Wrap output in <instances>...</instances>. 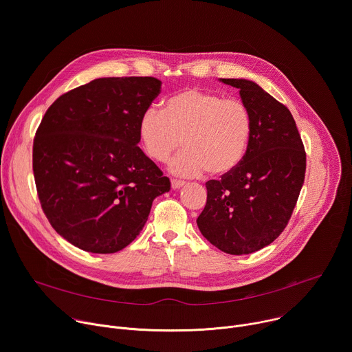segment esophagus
I'll return each instance as SVG.
<instances>
[{"label":"esophagus","instance_id":"34e87169","mask_svg":"<svg viewBox=\"0 0 352 352\" xmlns=\"http://www.w3.org/2000/svg\"><path fill=\"white\" fill-rule=\"evenodd\" d=\"M182 186H185V182H184V181H178V179H173V181H171V188H173L174 190H178V189H181Z\"/></svg>","mask_w":352,"mask_h":352}]
</instances>
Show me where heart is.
Returning <instances> with one entry per match:
<instances>
[{"label":"heart","instance_id":"1","mask_svg":"<svg viewBox=\"0 0 352 352\" xmlns=\"http://www.w3.org/2000/svg\"><path fill=\"white\" fill-rule=\"evenodd\" d=\"M252 136V116L238 98L186 87L173 94L163 111L148 109L139 121V138L146 155L159 163L175 150H185L170 162L177 177H199L209 171L221 177L234 171Z\"/></svg>","mask_w":352,"mask_h":352}]
</instances>
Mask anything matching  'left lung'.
<instances>
[{
    "mask_svg": "<svg viewBox=\"0 0 352 352\" xmlns=\"http://www.w3.org/2000/svg\"><path fill=\"white\" fill-rule=\"evenodd\" d=\"M239 89L252 116V136L239 166L206 184L208 202L196 223L230 255H249L285 228L304 185L307 155L289 110L248 79H220Z\"/></svg>",
    "mask_w": 352,
    "mask_h": 352,
    "instance_id": "obj_1",
    "label": "left lung"
}]
</instances>
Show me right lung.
<instances>
[{"label": "right lung", "instance_id": "obj_1", "mask_svg": "<svg viewBox=\"0 0 352 352\" xmlns=\"http://www.w3.org/2000/svg\"><path fill=\"white\" fill-rule=\"evenodd\" d=\"M152 76L98 78L50 106L33 142V174L50 224L91 254H116L143 230L170 179L138 146L159 96Z\"/></svg>", "mask_w": 352, "mask_h": 352}]
</instances>
